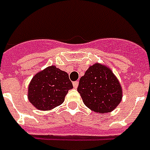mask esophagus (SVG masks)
<instances>
[{
    "mask_svg": "<svg viewBox=\"0 0 150 150\" xmlns=\"http://www.w3.org/2000/svg\"><path fill=\"white\" fill-rule=\"evenodd\" d=\"M78 85H79V82L78 81H75V82H73V87L75 88H78Z\"/></svg>",
    "mask_w": 150,
    "mask_h": 150,
    "instance_id": "esophagus-1",
    "label": "esophagus"
}]
</instances>
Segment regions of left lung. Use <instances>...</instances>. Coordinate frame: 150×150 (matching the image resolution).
Here are the masks:
<instances>
[{
	"label": "left lung",
	"instance_id": "left-lung-1",
	"mask_svg": "<svg viewBox=\"0 0 150 150\" xmlns=\"http://www.w3.org/2000/svg\"><path fill=\"white\" fill-rule=\"evenodd\" d=\"M78 92L83 103L97 113L113 111L122 99V88L110 67L100 63L90 66L80 78Z\"/></svg>",
	"mask_w": 150,
	"mask_h": 150
}]
</instances>
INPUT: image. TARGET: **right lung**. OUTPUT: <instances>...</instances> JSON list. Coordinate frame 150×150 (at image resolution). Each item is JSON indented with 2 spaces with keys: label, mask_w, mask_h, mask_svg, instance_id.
<instances>
[{
  "label": "right lung",
  "mask_w": 150,
  "mask_h": 150,
  "mask_svg": "<svg viewBox=\"0 0 150 150\" xmlns=\"http://www.w3.org/2000/svg\"><path fill=\"white\" fill-rule=\"evenodd\" d=\"M73 85L67 72L51 66L38 72L28 88V101L37 109L48 111L61 105Z\"/></svg>",
  "instance_id": "add662e5"
}]
</instances>
